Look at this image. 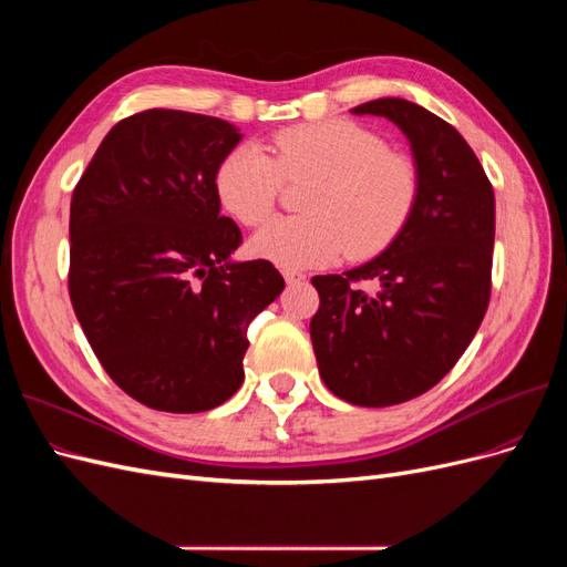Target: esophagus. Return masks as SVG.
<instances>
[{
  "label": "esophagus",
  "instance_id": "34e87169",
  "mask_svg": "<svg viewBox=\"0 0 567 567\" xmlns=\"http://www.w3.org/2000/svg\"><path fill=\"white\" fill-rule=\"evenodd\" d=\"M284 279L288 286H296V284H302L307 277L302 271H296V269H284Z\"/></svg>",
  "mask_w": 567,
  "mask_h": 567
}]
</instances>
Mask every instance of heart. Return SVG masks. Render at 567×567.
<instances>
[{
  "instance_id": "b5f03b06",
  "label": "heart",
  "mask_w": 567,
  "mask_h": 567,
  "mask_svg": "<svg viewBox=\"0 0 567 567\" xmlns=\"http://www.w3.org/2000/svg\"><path fill=\"white\" fill-rule=\"evenodd\" d=\"M284 179H315L300 217L269 221L250 250L286 269H302L388 248L414 213L416 167L371 130L350 120L296 125L274 136V158L257 144L234 148L217 167V196L246 227L274 213Z\"/></svg>"
}]
</instances>
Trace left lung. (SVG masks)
<instances>
[{"label": "left lung", "mask_w": 567, "mask_h": 567, "mask_svg": "<svg viewBox=\"0 0 567 567\" xmlns=\"http://www.w3.org/2000/svg\"><path fill=\"white\" fill-rule=\"evenodd\" d=\"M406 136L419 196L398 238L369 262L315 277L310 336L319 375L357 406L414 400L466 352L489 302L494 192L466 140L414 101L383 96L352 109ZM357 280H375L364 295Z\"/></svg>", "instance_id": "8db88e82"}]
</instances>
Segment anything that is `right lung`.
Segmentation results:
<instances>
[{"label": "right lung", "mask_w": 567, "mask_h": 567, "mask_svg": "<svg viewBox=\"0 0 567 567\" xmlns=\"http://www.w3.org/2000/svg\"><path fill=\"white\" fill-rule=\"evenodd\" d=\"M244 140L227 120L151 109L104 136L71 200V300L130 398L198 414L244 383L248 323L281 296L267 260H234L217 167Z\"/></svg>", "instance_id": "obj_1"}]
</instances>
